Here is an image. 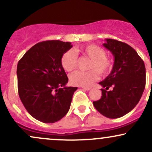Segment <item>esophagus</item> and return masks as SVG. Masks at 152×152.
Instances as JSON below:
<instances>
[{
	"instance_id": "esophagus-1",
	"label": "esophagus",
	"mask_w": 152,
	"mask_h": 152,
	"mask_svg": "<svg viewBox=\"0 0 152 152\" xmlns=\"http://www.w3.org/2000/svg\"><path fill=\"white\" fill-rule=\"evenodd\" d=\"M82 88H83V89H84V90H86V91H89L91 88V87H86V86H82Z\"/></svg>"
}]
</instances>
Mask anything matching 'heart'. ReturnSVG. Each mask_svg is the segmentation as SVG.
<instances>
[{"label":"heart","instance_id":"obj_1","mask_svg":"<svg viewBox=\"0 0 152 152\" xmlns=\"http://www.w3.org/2000/svg\"><path fill=\"white\" fill-rule=\"evenodd\" d=\"M78 53L88 57L91 60L89 69H94L88 71H76L71 74L69 80L74 86H89L99 78V74L95 69L100 74L105 75L112 69L113 61L106 56V50L102 47L91 44L76 48L75 51L68 50L64 52L61 58V64L64 70L69 72L76 68Z\"/></svg>","mask_w":152,"mask_h":152}]
</instances>
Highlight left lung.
Instances as JSON below:
<instances>
[{
	"label": "left lung",
	"instance_id": "8db88e82",
	"mask_svg": "<svg viewBox=\"0 0 152 152\" xmlns=\"http://www.w3.org/2000/svg\"><path fill=\"white\" fill-rule=\"evenodd\" d=\"M114 57L112 70L104 81L102 96L93 104L103 116L116 118L124 116L137 106L145 88L144 63L132 47L121 41L106 38L103 44ZM112 87L111 91H107Z\"/></svg>",
	"mask_w": 152,
	"mask_h": 152
}]
</instances>
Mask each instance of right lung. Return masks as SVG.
<instances>
[{"mask_svg":"<svg viewBox=\"0 0 152 152\" xmlns=\"http://www.w3.org/2000/svg\"><path fill=\"white\" fill-rule=\"evenodd\" d=\"M72 46L58 40L38 43L18 63L19 97L28 112L38 121L56 122L70 109L78 88L66 86L69 78L61 58Z\"/></svg>","mask_w":152,"mask_h":152,"instance_id":"1","label":"right lung"}]
</instances>
